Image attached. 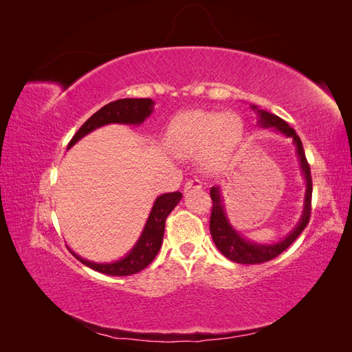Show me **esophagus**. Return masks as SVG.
<instances>
[{"label": "esophagus", "instance_id": "34e87169", "mask_svg": "<svg viewBox=\"0 0 352 352\" xmlns=\"http://www.w3.org/2000/svg\"><path fill=\"white\" fill-rule=\"evenodd\" d=\"M201 188H202V182H201V180L192 179V180H189V182H186V185H185V192H188V190H190V189H201Z\"/></svg>", "mask_w": 352, "mask_h": 352}]
</instances>
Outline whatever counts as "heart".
<instances>
[{
    "label": "heart",
    "instance_id": "b5f03b06",
    "mask_svg": "<svg viewBox=\"0 0 352 352\" xmlns=\"http://www.w3.org/2000/svg\"><path fill=\"white\" fill-rule=\"evenodd\" d=\"M243 132V122L236 113L194 110L170 123L167 145L179 157L199 154L201 164L214 170L235 154Z\"/></svg>",
    "mask_w": 352,
    "mask_h": 352
}]
</instances>
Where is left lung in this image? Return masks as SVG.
<instances>
[{
	"label": "left lung",
	"instance_id": "8db88e82",
	"mask_svg": "<svg viewBox=\"0 0 352 352\" xmlns=\"http://www.w3.org/2000/svg\"><path fill=\"white\" fill-rule=\"evenodd\" d=\"M251 110L257 116V126L261 129H270L273 132H278L283 135L287 140H291L295 146V154L300 163L301 176L305 182V192H304V202H302V211L301 217L298 220L295 228L285 235L278 242L270 243H260L248 239L247 236L241 235V233L232 226V223L228 217L225 199H223L221 188L214 185L210 189V195L212 199V211L210 217V232L211 238L214 241L217 250L233 263L239 264H258L265 263L274 257H278L289 245L301 235V232L305 229L308 219H310L311 212V192H313V184H311V173L310 166L307 163L305 153L302 148V142L300 136L292 127L287 124L280 117L274 116L269 111L258 109L255 104H250Z\"/></svg>",
	"mask_w": 352,
	"mask_h": 352
}]
</instances>
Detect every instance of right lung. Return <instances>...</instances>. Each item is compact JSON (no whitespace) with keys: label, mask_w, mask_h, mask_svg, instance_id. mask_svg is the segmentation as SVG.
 Masks as SVG:
<instances>
[{"label":"right lung","mask_w":352,"mask_h":352,"mask_svg":"<svg viewBox=\"0 0 352 352\" xmlns=\"http://www.w3.org/2000/svg\"><path fill=\"white\" fill-rule=\"evenodd\" d=\"M154 101L151 98H124L117 100L107 105H104L97 113L92 114L89 119L85 122L80 129L72 138L67 150L79 142L83 136L89 135L98 127L107 124H129V126H141L148 117L154 111ZM182 199L180 192L162 194L154 201L153 208L148 214V219L144 225L140 238L135 242L131 251L124 257L114 260L110 263H95L87 258H82L74 251L70 252L76 257L82 264L88 265L89 269L110 276H129L144 270L146 265L155 258L160 248L163 243L166 219L172 212V210Z\"/></svg>","instance_id":"obj_1"}]
</instances>
